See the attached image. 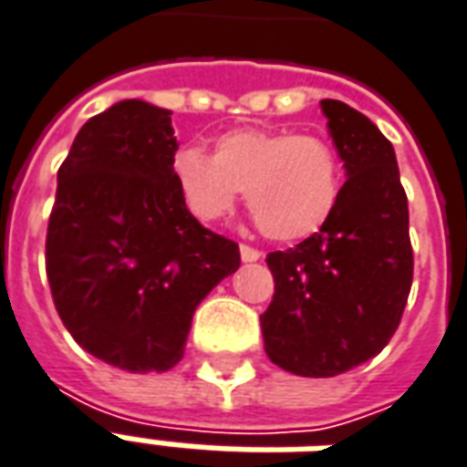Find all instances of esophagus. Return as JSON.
<instances>
[{
    "instance_id": "34e87169",
    "label": "esophagus",
    "mask_w": 467,
    "mask_h": 467,
    "mask_svg": "<svg viewBox=\"0 0 467 467\" xmlns=\"http://www.w3.org/2000/svg\"><path fill=\"white\" fill-rule=\"evenodd\" d=\"M240 257H243V263H257L263 257V253L250 247V244H240Z\"/></svg>"
}]
</instances>
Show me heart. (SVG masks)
Instances as JSON below:
<instances>
[{"mask_svg":"<svg viewBox=\"0 0 467 467\" xmlns=\"http://www.w3.org/2000/svg\"><path fill=\"white\" fill-rule=\"evenodd\" d=\"M172 177L184 207L202 223L224 217L244 190L254 223L280 243L320 233L343 194L333 144L287 130H233L214 142L213 157L182 147L172 157Z\"/></svg>","mask_w":467,"mask_h":467,"instance_id":"1","label":"heart"}]
</instances>
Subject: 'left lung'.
<instances>
[{
	"label": "left lung",
	"mask_w": 467,
	"mask_h": 467,
	"mask_svg": "<svg viewBox=\"0 0 467 467\" xmlns=\"http://www.w3.org/2000/svg\"><path fill=\"white\" fill-rule=\"evenodd\" d=\"M320 107L348 180L320 233L267 254L275 297L260 315L267 358L303 378H333L375 358L398 330L412 283L392 144L345 102Z\"/></svg>",
	"instance_id": "1"
}]
</instances>
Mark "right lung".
Wrapping results in <instances>:
<instances>
[{"label": "right lung", "mask_w": 467, "mask_h": 467, "mask_svg": "<svg viewBox=\"0 0 467 467\" xmlns=\"http://www.w3.org/2000/svg\"><path fill=\"white\" fill-rule=\"evenodd\" d=\"M170 115L122 99L87 119L57 172L47 230L62 323L89 355L130 372L177 365L197 305L240 267V247L184 207Z\"/></svg>", "instance_id": "add662e5"}]
</instances>
